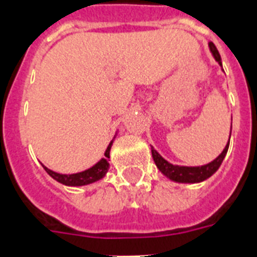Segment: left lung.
<instances>
[{
  "label": "left lung",
  "instance_id": "obj_1",
  "mask_svg": "<svg viewBox=\"0 0 257 257\" xmlns=\"http://www.w3.org/2000/svg\"><path fill=\"white\" fill-rule=\"evenodd\" d=\"M208 46H210V50H211L212 55H214L216 62L222 66V59H220V55H219V51L215 47V45H214L212 42H210ZM228 145H230V140H228V144L226 145L224 150L219 154L214 161L210 162V164L207 165H203V166H197V168L177 166V165L170 164V162H168L166 160H164V158L157 153V150L153 149V147H152V156H153L154 162L157 165V168L161 170L162 174H165V176L172 179V181L183 183L202 182L204 179H207L208 177H211L212 174L218 170L219 166L222 165L223 160L226 157L227 150H228Z\"/></svg>",
  "mask_w": 257,
  "mask_h": 257
}]
</instances>
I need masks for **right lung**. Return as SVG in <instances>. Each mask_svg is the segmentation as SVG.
<instances>
[{"label": "right lung", "instance_id": "add662e5", "mask_svg": "<svg viewBox=\"0 0 257 257\" xmlns=\"http://www.w3.org/2000/svg\"><path fill=\"white\" fill-rule=\"evenodd\" d=\"M110 147H112V141L108 145L107 150H105V153L104 156L105 157L101 158L99 162L96 165H93L92 168H89L88 170H84V172L81 173H76V174H59V173H55L53 170H50L46 166H43L46 172L49 176L53 177L55 181L58 182L63 183L66 186H83V185H89V183L96 182V181H99V179L103 178L105 176V173L108 172V168H109V162H108V158H109V150Z\"/></svg>", "mask_w": 257, "mask_h": 257}]
</instances>
